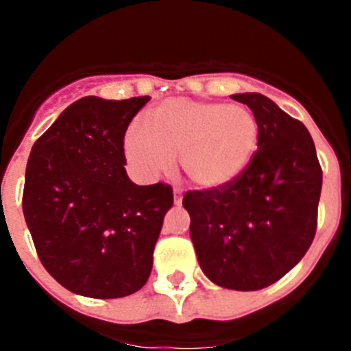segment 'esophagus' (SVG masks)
<instances>
[{
	"mask_svg": "<svg viewBox=\"0 0 351 351\" xmlns=\"http://www.w3.org/2000/svg\"><path fill=\"white\" fill-rule=\"evenodd\" d=\"M181 195H182L181 188H179V186H173V200H176V204L181 202Z\"/></svg>",
	"mask_w": 351,
	"mask_h": 351,
	"instance_id": "34e87169",
	"label": "esophagus"
}]
</instances>
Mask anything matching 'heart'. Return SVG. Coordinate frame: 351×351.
I'll list each match as a JSON object with an SVG mask.
<instances>
[{"label":"heart","instance_id":"heart-1","mask_svg":"<svg viewBox=\"0 0 351 351\" xmlns=\"http://www.w3.org/2000/svg\"><path fill=\"white\" fill-rule=\"evenodd\" d=\"M258 144V125L241 105L170 98L151 110L147 123L126 132L125 153L145 179L169 172L181 154L186 178L202 188H219L239 178Z\"/></svg>","mask_w":351,"mask_h":351}]
</instances>
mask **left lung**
Wrapping results in <instances>:
<instances>
[{"mask_svg": "<svg viewBox=\"0 0 351 351\" xmlns=\"http://www.w3.org/2000/svg\"><path fill=\"white\" fill-rule=\"evenodd\" d=\"M253 110L258 151L239 178L186 191L198 263L213 283L260 290L281 280L311 246L318 225L322 167L299 119L267 96H232Z\"/></svg>", "mask_w": 351, "mask_h": 351, "instance_id": "left-lung-1", "label": "left lung"}]
</instances>
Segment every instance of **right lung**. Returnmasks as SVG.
Instances as JSON below:
<instances>
[{
  "instance_id": "1",
  "label": "right lung",
  "mask_w": 351,
  "mask_h": 351,
  "mask_svg": "<svg viewBox=\"0 0 351 351\" xmlns=\"http://www.w3.org/2000/svg\"><path fill=\"white\" fill-rule=\"evenodd\" d=\"M149 100L80 98L31 149L26 225L43 267L79 295H132L153 269L172 186H137L125 170V133Z\"/></svg>"
}]
</instances>
